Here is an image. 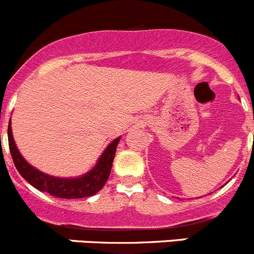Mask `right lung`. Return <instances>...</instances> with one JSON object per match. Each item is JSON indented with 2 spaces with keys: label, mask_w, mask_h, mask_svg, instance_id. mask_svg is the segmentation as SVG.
<instances>
[{
  "label": "right lung",
  "mask_w": 254,
  "mask_h": 254,
  "mask_svg": "<svg viewBox=\"0 0 254 254\" xmlns=\"http://www.w3.org/2000/svg\"><path fill=\"white\" fill-rule=\"evenodd\" d=\"M120 138L121 137H118L112 143L108 144V147L98 159L97 165L88 173L77 178H59L42 173L41 171L36 170L35 167L28 165L27 161L21 156V153L17 149L16 143H14L13 136H12L11 120H9L8 125L9 152H11L12 159H13V163L18 173L30 185H32L41 192H47L53 197L66 198V199L91 197V195L96 194L102 190V187L110 177L112 162L115 158Z\"/></svg>",
  "instance_id": "add662e5"
}]
</instances>
